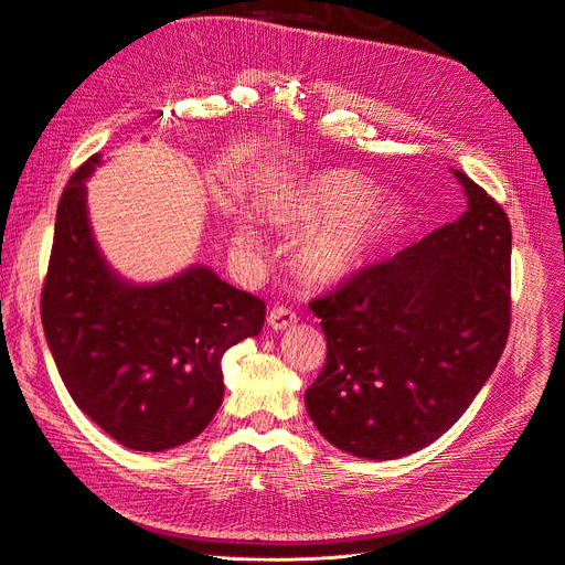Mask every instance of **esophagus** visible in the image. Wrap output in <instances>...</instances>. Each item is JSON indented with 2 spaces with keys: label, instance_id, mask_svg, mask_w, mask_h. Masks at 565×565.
<instances>
[{
  "label": "esophagus",
  "instance_id": "1",
  "mask_svg": "<svg viewBox=\"0 0 565 565\" xmlns=\"http://www.w3.org/2000/svg\"><path fill=\"white\" fill-rule=\"evenodd\" d=\"M296 321H298V317H296L294 309H288V307H284V305L275 307V309H271V312L267 315V323L271 326V331H286V329H290V326H294Z\"/></svg>",
  "mask_w": 565,
  "mask_h": 565
}]
</instances>
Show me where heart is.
Returning a JSON list of instances; mask_svg holds the SVG:
<instances>
[{"mask_svg":"<svg viewBox=\"0 0 565 565\" xmlns=\"http://www.w3.org/2000/svg\"><path fill=\"white\" fill-rule=\"evenodd\" d=\"M269 221L290 232H305L296 248L300 275L312 284H335L366 265L390 239L396 213L385 196L371 194V183L352 171H317L281 188L267 204ZM236 246L258 253L253 227L236 232Z\"/></svg>","mask_w":565,"mask_h":565,"instance_id":"b5f03b06","label":"heart"}]
</instances>
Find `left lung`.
<instances>
[{
    "instance_id": "obj_1",
    "label": "left lung",
    "mask_w": 565,
    "mask_h": 565,
    "mask_svg": "<svg viewBox=\"0 0 565 565\" xmlns=\"http://www.w3.org/2000/svg\"><path fill=\"white\" fill-rule=\"evenodd\" d=\"M467 211L309 302L326 363L305 406L326 441L396 460L439 439L486 385L509 335L512 225L452 171Z\"/></svg>"
}]
</instances>
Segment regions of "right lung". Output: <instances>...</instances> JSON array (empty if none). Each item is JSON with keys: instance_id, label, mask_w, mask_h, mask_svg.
I'll list each match as a JSON object with an SVG mask.
<instances>
[{"instance_id": "obj_1", "label": "right lung", "mask_w": 565, "mask_h": 565, "mask_svg": "<svg viewBox=\"0 0 565 565\" xmlns=\"http://www.w3.org/2000/svg\"><path fill=\"white\" fill-rule=\"evenodd\" d=\"M63 190L42 288L49 350L75 404L126 448L161 452L202 434L223 404V354L258 335L265 302L192 265L159 284H131L94 239L84 180Z\"/></svg>"}]
</instances>
